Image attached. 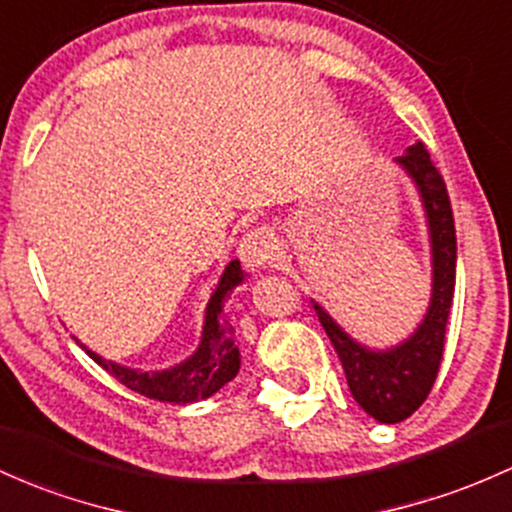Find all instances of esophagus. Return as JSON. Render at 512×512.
<instances>
[{
  "instance_id": "1",
  "label": "esophagus",
  "mask_w": 512,
  "mask_h": 512,
  "mask_svg": "<svg viewBox=\"0 0 512 512\" xmlns=\"http://www.w3.org/2000/svg\"><path fill=\"white\" fill-rule=\"evenodd\" d=\"M274 250H277L274 235L269 233L267 228H252L250 233H245L243 240H240L238 257L250 272H255V269L265 267L267 262L272 260Z\"/></svg>"
}]
</instances>
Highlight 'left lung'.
Listing matches in <instances>:
<instances>
[{
    "label": "left lung",
    "instance_id": "1",
    "mask_svg": "<svg viewBox=\"0 0 512 512\" xmlns=\"http://www.w3.org/2000/svg\"><path fill=\"white\" fill-rule=\"evenodd\" d=\"M398 162L418 184L430 223L435 277H432V301L423 325L396 350L369 352L367 347L347 338L333 318L318 303H313L325 335L338 352L352 396L379 423L406 420L423 406L432 391L445 355L447 320L452 311L454 282H457V230H454L452 201L445 179L430 160L423 143L408 148L398 157Z\"/></svg>",
    "mask_w": 512,
    "mask_h": 512
}]
</instances>
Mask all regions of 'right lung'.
Listing matches in <instances>:
<instances>
[{"mask_svg": "<svg viewBox=\"0 0 512 512\" xmlns=\"http://www.w3.org/2000/svg\"><path fill=\"white\" fill-rule=\"evenodd\" d=\"M245 279V272L240 269V262H230L218 282L216 294L211 296L206 306V323L204 338H201L199 350L179 367L165 369V372H136V369L119 367L114 362H106L97 352L87 350L89 357L106 369L114 379H119L126 389L140 393L145 398L162 403H194L201 398H209L221 386H226L240 369V352L233 342V328L226 318L221 316L223 299L233 286H238Z\"/></svg>", "mask_w": 512, "mask_h": 512, "instance_id": "add662e5", "label": "right lung"}]
</instances>
